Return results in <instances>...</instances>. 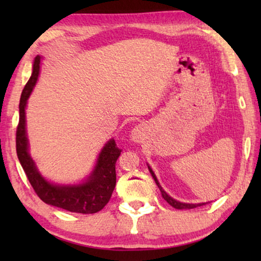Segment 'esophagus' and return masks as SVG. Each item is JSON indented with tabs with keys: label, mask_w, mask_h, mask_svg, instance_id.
Masks as SVG:
<instances>
[{
	"label": "esophagus",
	"mask_w": 261,
	"mask_h": 261,
	"mask_svg": "<svg viewBox=\"0 0 261 261\" xmlns=\"http://www.w3.org/2000/svg\"><path fill=\"white\" fill-rule=\"evenodd\" d=\"M141 135H142V133H141L140 128H137V129H134L133 132H132V139H133V140L137 141V142L141 141V138H142Z\"/></svg>",
	"instance_id": "1"
}]
</instances>
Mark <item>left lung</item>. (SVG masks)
<instances>
[{"mask_svg": "<svg viewBox=\"0 0 261 261\" xmlns=\"http://www.w3.org/2000/svg\"><path fill=\"white\" fill-rule=\"evenodd\" d=\"M149 169V172H151V174H152V177H153V179L155 180V183H156V185H158V188H159V190H160V192H162V196H163V198L165 199V201L169 203L170 205H172L173 208H176V209H192V208H197V206H201V205H204V203H198V204H188V203H180V202H178V201H176V199H173V198H171L169 195L166 194L165 191L163 190V188L160 187V184L158 183V179H156V177H155V174L153 173V171L151 170V167H148Z\"/></svg>", "mask_w": 261, "mask_h": 261, "instance_id": "obj_1", "label": "left lung"}]
</instances>
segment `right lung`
Listing matches in <instances>:
<instances>
[{
    "instance_id": "obj_1",
    "label": "right lung",
    "mask_w": 261,
    "mask_h": 261,
    "mask_svg": "<svg viewBox=\"0 0 261 261\" xmlns=\"http://www.w3.org/2000/svg\"><path fill=\"white\" fill-rule=\"evenodd\" d=\"M40 69V57L37 56L33 65V73L24 85L20 98V120L16 128V154L21 166L30 180L35 194L42 202L58 208L80 214H94L105 208L109 202L116 184V160L122 149L116 146L115 140H110L99 153L97 164L91 176L83 184L72 187L53 185L45 180L38 172L34 162L28 154L26 137L24 108L27 99L37 83Z\"/></svg>"
}]
</instances>
